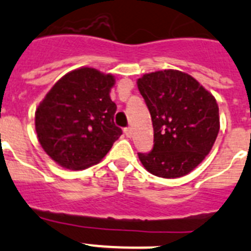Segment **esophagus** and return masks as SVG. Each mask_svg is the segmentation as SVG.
I'll list each match as a JSON object with an SVG mask.
<instances>
[{"instance_id": "obj_1", "label": "esophagus", "mask_w": 251, "mask_h": 251, "mask_svg": "<svg viewBox=\"0 0 251 251\" xmlns=\"http://www.w3.org/2000/svg\"><path fill=\"white\" fill-rule=\"evenodd\" d=\"M124 132H125V135L127 137H131L132 136V128L131 127H125V130H124Z\"/></svg>"}]
</instances>
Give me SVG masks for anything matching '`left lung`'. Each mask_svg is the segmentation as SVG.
Instances as JSON below:
<instances>
[{
    "instance_id": "obj_1",
    "label": "left lung",
    "mask_w": 251,
    "mask_h": 251,
    "mask_svg": "<svg viewBox=\"0 0 251 251\" xmlns=\"http://www.w3.org/2000/svg\"><path fill=\"white\" fill-rule=\"evenodd\" d=\"M153 127V148L137 152L153 175L175 179L198 166L219 134V107L209 91L177 70L151 72L137 80Z\"/></svg>"
}]
</instances>
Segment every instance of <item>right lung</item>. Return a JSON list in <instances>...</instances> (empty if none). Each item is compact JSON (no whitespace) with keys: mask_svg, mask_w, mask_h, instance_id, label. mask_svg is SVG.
<instances>
[{"mask_svg":"<svg viewBox=\"0 0 251 251\" xmlns=\"http://www.w3.org/2000/svg\"><path fill=\"white\" fill-rule=\"evenodd\" d=\"M112 75L91 67L60 78L36 110L38 141L53 161L70 170L98 164L123 130L114 123Z\"/></svg>","mask_w":251,"mask_h":251,"instance_id":"right-lung-1","label":"right lung"}]
</instances>
